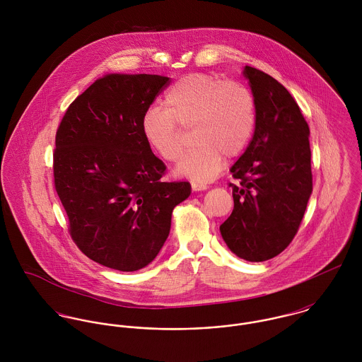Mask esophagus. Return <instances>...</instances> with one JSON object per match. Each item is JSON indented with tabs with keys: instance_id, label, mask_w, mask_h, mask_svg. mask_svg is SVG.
Returning a JSON list of instances; mask_svg holds the SVG:
<instances>
[{
	"instance_id": "obj_1",
	"label": "esophagus",
	"mask_w": 362,
	"mask_h": 362,
	"mask_svg": "<svg viewBox=\"0 0 362 362\" xmlns=\"http://www.w3.org/2000/svg\"><path fill=\"white\" fill-rule=\"evenodd\" d=\"M192 189L197 192V191H205L207 189V185L205 184H198V182H192Z\"/></svg>"
}]
</instances>
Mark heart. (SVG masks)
Instances as JSON below:
<instances>
[{
  "instance_id": "heart-1",
  "label": "heart",
  "mask_w": 362,
  "mask_h": 362,
  "mask_svg": "<svg viewBox=\"0 0 362 362\" xmlns=\"http://www.w3.org/2000/svg\"><path fill=\"white\" fill-rule=\"evenodd\" d=\"M164 110L151 108L142 117V134L156 155L177 161L185 148L182 129L191 128L195 146L177 167L195 182L217 177L224 156L237 157L250 144L257 125V100L244 83L191 74L164 96Z\"/></svg>"
}]
</instances>
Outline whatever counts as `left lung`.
<instances>
[{
  "label": "left lung",
  "instance_id": "obj_1",
  "mask_svg": "<svg viewBox=\"0 0 362 362\" xmlns=\"http://www.w3.org/2000/svg\"><path fill=\"white\" fill-rule=\"evenodd\" d=\"M244 76L257 100V125L247 151L230 168L238 184H230L234 209L220 233L238 258L263 262L290 245L308 205L310 127L274 78L248 65Z\"/></svg>",
  "mask_w": 362,
  "mask_h": 362
}]
</instances>
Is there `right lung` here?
Instances as JSON below:
<instances>
[{
  "label": "right lung",
  "instance_id": "right-lung-1",
  "mask_svg": "<svg viewBox=\"0 0 362 362\" xmlns=\"http://www.w3.org/2000/svg\"><path fill=\"white\" fill-rule=\"evenodd\" d=\"M170 83L160 75L110 74L69 104L55 135L54 185L69 234L92 260L121 272L148 266L164 245L173 209L191 195L163 182L165 165L142 117Z\"/></svg>",
  "mask_w": 362,
  "mask_h": 362
}]
</instances>
